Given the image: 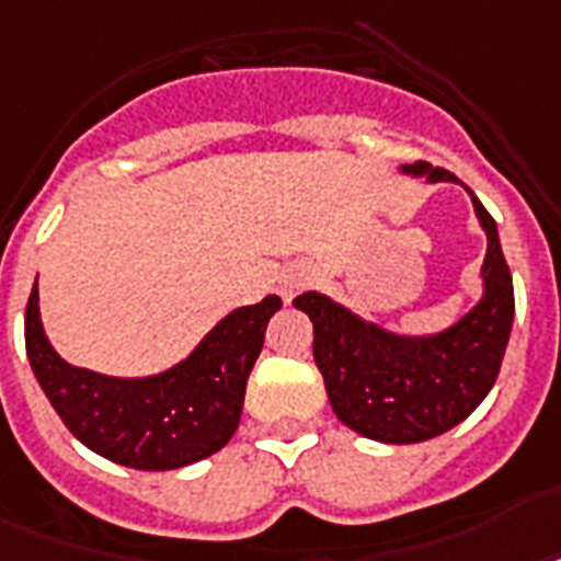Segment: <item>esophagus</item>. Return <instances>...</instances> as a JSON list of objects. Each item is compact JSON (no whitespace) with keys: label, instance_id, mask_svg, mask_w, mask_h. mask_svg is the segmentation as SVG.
Masks as SVG:
<instances>
[{"label":"esophagus","instance_id":"esophagus-1","mask_svg":"<svg viewBox=\"0 0 561 561\" xmlns=\"http://www.w3.org/2000/svg\"><path fill=\"white\" fill-rule=\"evenodd\" d=\"M311 279H313V273H311V267H308V265L285 267V271H282V276H279L282 302H285V305L294 302L296 296L302 294V290L311 285Z\"/></svg>","mask_w":561,"mask_h":561}]
</instances>
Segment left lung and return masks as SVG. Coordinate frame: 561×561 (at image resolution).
Wrapping results in <instances>:
<instances>
[{"instance_id": "8db88e82", "label": "left lung", "mask_w": 561, "mask_h": 561, "mask_svg": "<svg viewBox=\"0 0 561 561\" xmlns=\"http://www.w3.org/2000/svg\"><path fill=\"white\" fill-rule=\"evenodd\" d=\"M409 178L430 184L453 181V172L412 163ZM478 225L486 236L481 296L472 308L432 334H400L320 290L296 296L294 308L313 322V359L325 380L328 400L340 421L363 438L380 444H421L470 417L490 394L516 313L513 276L504 262L499 227L476 193Z\"/></svg>"}]
</instances>
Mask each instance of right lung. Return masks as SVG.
Returning <instances> with one entry per match:
<instances>
[{
	"label": "right lung",
	"instance_id": "right-lung-1",
	"mask_svg": "<svg viewBox=\"0 0 561 561\" xmlns=\"http://www.w3.org/2000/svg\"><path fill=\"white\" fill-rule=\"evenodd\" d=\"M279 308V296L241 305L175 366L158 375L115 377L59 357L45 334L34 282L25 308V352L54 412L91 453L131 470H181L233 438L250 368Z\"/></svg>",
	"mask_w": 561,
	"mask_h": 561
}]
</instances>
